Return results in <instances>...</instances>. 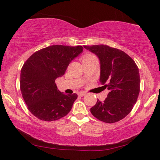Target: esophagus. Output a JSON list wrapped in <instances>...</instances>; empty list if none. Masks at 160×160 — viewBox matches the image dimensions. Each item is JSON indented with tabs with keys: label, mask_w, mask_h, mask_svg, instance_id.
Here are the masks:
<instances>
[{
	"label": "esophagus",
	"mask_w": 160,
	"mask_h": 160,
	"mask_svg": "<svg viewBox=\"0 0 160 160\" xmlns=\"http://www.w3.org/2000/svg\"><path fill=\"white\" fill-rule=\"evenodd\" d=\"M86 95V93L84 92H78V95L80 96V97H83V96H84Z\"/></svg>",
	"instance_id": "esophagus-1"
}]
</instances>
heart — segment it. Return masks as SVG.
Instances as JSON below:
<instances>
[{"label": "heart", "mask_w": 160, "mask_h": 160, "mask_svg": "<svg viewBox=\"0 0 160 160\" xmlns=\"http://www.w3.org/2000/svg\"><path fill=\"white\" fill-rule=\"evenodd\" d=\"M95 58L93 55H92V54H86V55H84V57H83L82 60H89V59L91 58Z\"/></svg>", "instance_id": "1"}]
</instances>
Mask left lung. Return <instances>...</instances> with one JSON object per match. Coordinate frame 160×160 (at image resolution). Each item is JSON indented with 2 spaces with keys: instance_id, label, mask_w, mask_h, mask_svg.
Wrapping results in <instances>:
<instances>
[{
  "instance_id": "left-lung-1",
  "label": "left lung",
  "mask_w": 160,
  "mask_h": 160,
  "mask_svg": "<svg viewBox=\"0 0 160 160\" xmlns=\"http://www.w3.org/2000/svg\"><path fill=\"white\" fill-rule=\"evenodd\" d=\"M98 57L100 64V84L109 92L103 102L98 100L90 108L94 117L106 123L124 119L133 108L140 92L138 68L122 50L107 45L84 46Z\"/></svg>"
}]
</instances>
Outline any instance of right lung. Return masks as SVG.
<instances>
[{
    "mask_svg": "<svg viewBox=\"0 0 160 160\" xmlns=\"http://www.w3.org/2000/svg\"><path fill=\"white\" fill-rule=\"evenodd\" d=\"M83 52L82 46L53 45L32 54L24 63L20 89L28 108L41 120L55 121L71 110L78 95H65L56 86L73 59Z\"/></svg>",
    "mask_w": 160,
    "mask_h": 160,
    "instance_id": "1",
    "label": "right lung"
}]
</instances>
